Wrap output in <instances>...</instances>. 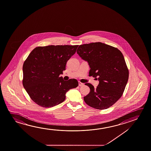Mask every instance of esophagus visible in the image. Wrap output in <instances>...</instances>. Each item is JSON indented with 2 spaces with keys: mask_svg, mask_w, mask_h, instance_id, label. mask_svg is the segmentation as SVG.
<instances>
[{
  "mask_svg": "<svg viewBox=\"0 0 151 151\" xmlns=\"http://www.w3.org/2000/svg\"><path fill=\"white\" fill-rule=\"evenodd\" d=\"M78 85H79V86H84V84L83 83H82L81 82H78Z\"/></svg>",
  "mask_w": 151,
  "mask_h": 151,
  "instance_id": "34e87169",
  "label": "esophagus"
}]
</instances>
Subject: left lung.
I'll use <instances>...</instances> for the list:
<instances>
[{"label":"left lung","mask_w":151,"mask_h":151,"mask_svg":"<svg viewBox=\"0 0 151 151\" xmlns=\"http://www.w3.org/2000/svg\"><path fill=\"white\" fill-rule=\"evenodd\" d=\"M77 53L88 63L89 76L99 81L96 88L85 84L90 92L84 97L88 106L98 109L109 108L121 97L128 81L129 72L122 52L100 42L79 45Z\"/></svg>","instance_id":"8db88e82"}]
</instances>
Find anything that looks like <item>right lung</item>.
Returning a JSON list of instances; mask_svg holds the SVG:
<instances>
[{
    "instance_id": "add662e5",
    "label": "right lung",
    "mask_w": 151,
    "mask_h": 151,
    "mask_svg": "<svg viewBox=\"0 0 151 151\" xmlns=\"http://www.w3.org/2000/svg\"><path fill=\"white\" fill-rule=\"evenodd\" d=\"M78 46L36 47L25 60L22 67V85L30 99L40 106L49 108L62 103L67 91L78 86L76 79L65 81L60 77Z\"/></svg>"
}]
</instances>
